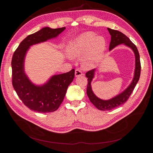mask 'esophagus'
I'll return each instance as SVG.
<instances>
[{"mask_svg":"<svg viewBox=\"0 0 153 153\" xmlns=\"http://www.w3.org/2000/svg\"><path fill=\"white\" fill-rule=\"evenodd\" d=\"M75 75L76 77L80 76L82 75V73L80 70H79V69H76L75 73Z\"/></svg>","mask_w":153,"mask_h":153,"instance_id":"esophagus-1","label":"esophagus"}]
</instances>
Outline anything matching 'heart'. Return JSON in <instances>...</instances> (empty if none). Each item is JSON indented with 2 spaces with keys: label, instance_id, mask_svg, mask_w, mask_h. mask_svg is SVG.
<instances>
[{
  "label": "heart",
  "instance_id": "heart-1",
  "mask_svg": "<svg viewBox=\"0 0 153 153\" xmlns=\"http://www.w3.org/2000/svg\"><path fill=\"white\" fill-rule=\"evenodd\" d=\"M106 48L105 39L96 36L92 31L83 32L69 42L66 52L69 57L78 59L82 56V65L91 69L102 58Z\"/></svg>",
  "mask_w": 153,
  "mask_h": 153
}]
</instances>
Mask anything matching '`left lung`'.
<instances>
[{"label":"left lung","instance_id":"8db88e82","mask_svg":"<svg viewBox=\"0 0 153 153\" xmlns=\"http://www.w3.org/2000/svg\"><path fill=\"white\" fill-rule=\"evenodd\" d=\"M109 33L111 36V41L109 46V50L111 51L114 49L117 46L123 44L126 47L130 48L135 54V71H134V76L133 80L126 89L124 90L121 93L114 96V98L104 100L102 99L99 98L97 97L94 92L92 91L91 82L93 80L95 76L96 69H92L91 71L87 72L85 76L88 78L87 81V94L89 97L91 102L96 107L100 110H110L115 108L121 105H123L126 103V101L128 100L131 94L134 89V88L136 86L137 82L139 80L140 76V55L137 48L136 46L134 45L131 40L129 39L128 37L124 35L121 32H119L116 30L111 29L110 28H107Z\"/></svg>","mask_w":153,"mask_h":153}]
</instances>
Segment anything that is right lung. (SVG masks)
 Returning a JSON list of instances; mask_svg holds the SVG:
<instances>
[{"instance_id": "add662e5", "label": "right lung", "mask_w": 153, "mask_h": 153, "mask_svg": "<svg viewBox=\"0 0 153 153\" xmlns=\"http://www.w3.org/2000/svg\"><path fill=\"white\" fill-rule=\"evenodd\" d=\"M65 27L51 29L46 27L26 37L13 55L12 83L17 95L29 109L40 113L52 112L61 105L67 89L75 77V69L54 75L42 85L34 84L25 71V59L32 45L57 38Z\"/></svg>"}]
</instances>
